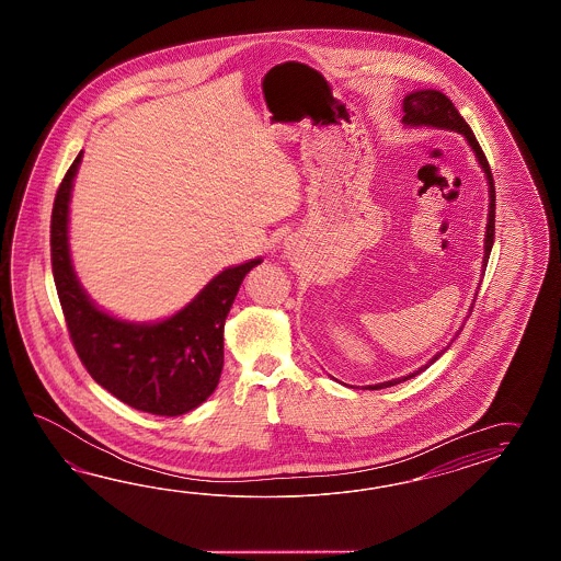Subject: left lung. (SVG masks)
<instances>
[{
	"mask_svg": "<svg viewBox=\"0 0 561 561\" xmlns=\"http://www.w3.org/2000/svg\"><path fill=\"white\" fill-rule=\"evenodd\" d=\"M401 124L405 125V127H432V129H448V131H454V134H460V136H465L466 144L470 146V150L474 151L477 162L482 168V172L486 176V184H489V219H486L484 257H482V274H484L486 263H489V257H491L492 243H494V182H492L491 165L486 162V156L482 153V148H480L477 137H474L472 129L466 124L465 117L454 107L450 99L444 95L442 91H436V89H417V91L408 93L405 99H403V119H401ZM474 300H472L468 314L474 308ZM462 329L465 327H460L458 332L454 334V339L448 342V346H444L437 355L432 356L424 367L413 370V373L405 375V377H397V379L379 382V385H369L367 389H385V387H393V385H399V382L410 381L415 375H420L422 370L427 369L430 365H434L437 358L450 348L451 342L456 341V336L462 332Z\"/></svg>",
	"mask_w": 561,
	"mask_h": 561,
	"instance_id": "left-lung-1",
	"label": "left lung"
}]
</instances>
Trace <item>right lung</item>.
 <instances>
[{"instance_id":"1","label":"right lung","mask_w":561,"mask_h":561,"mask_svg":"<svg viewBox=\"0 0 561 561\" xmlns=\"http://www.w3.org/2000/svg\"><path fill=\"white\" fill-rule=\"evenodd\" d=\"M82 151L56 192L50 220L53 274L70 339L82 365L111 396L137 411L176 417L217 389L222 332L237 291L261 257L215 275L176 314L129 322L99 308L81 286L69 245L70 196Z\"/></svg>"}]
</instances>
